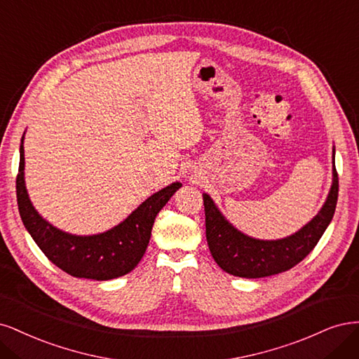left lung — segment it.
<instances>
[{
    "instance_id": "obj_1",
    "label": "left lung",
    "mask_w": 359,
    "mask_h": 359,
    "mask_svg": "<svg viewBox=\"0 0 359 359\" xmlns=\"http://www.w3.org/2000/svg\"><path fill=\"white\" fill-rule=\"evenodd\" d=\"M332 175V187L320 212L298 233L283 240L264 241L240 233L225 221L210 196L204 194L205 237L216 264L224 271L246 279L279 274L295 267L315 249L334 216L339 196L335 167Z\"/></svg>"
}]
</instances>
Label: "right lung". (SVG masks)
<instances>
[{
  "mask_svg": "<svg viewBox=\"0 0 359 359\" xmlns=\"http://www.w3.org/2000/svg\"><path fill=\"white\" fill-rule=\"evenodd\" d=\"M24 137L20 144L16 195L19 215L41 252L56 267L74 277L116 279L137 267L147 249L155 217L182 183L176 182L147 198L122 224L98 236H72L56 229L34 210L24 182Z\"/></svg>",
  "mask_w": 359,
  "mask_h": 359,
  "instance_id": "1",
  "label": "right lung"
}]
</instances>
